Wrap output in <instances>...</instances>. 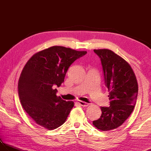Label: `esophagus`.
<instances>
[{
  "instance_id": "esophagus-1",
  "label": "esophagus",
  "mask_w": 151,
  "mask_h": 151,
  "mask_svg": "<svg viewBox=\"0 0 151 151\" xmlns=\"http://www.w3.org/2000/svg\"><path fill=\"white\" fill-rule=\"evenodd\" d=\"M78 103L81 105V106H83V107H86V106H88L89 105V103H87V102H84V101H78Z\"/></svg>"
}]
</instances>
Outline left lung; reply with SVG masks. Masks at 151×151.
<instances>
[{
	"instance_id": "1",
	"label": "left lung",
	"mask_w": 151,
	"mask_h": 151,
	"mask_svg": "<svg viewBox=\"0 0 151 151\" xmlns=\"http://www.w3.org/2000/svg\"><path fill=\"white\" fill-rule=\"evenodd\" d=\"M93 50L101 58L110 106L101 107V117L93 121V124L102 131L114 130L122 125L132 114L138 84L132 67L123 58L109 49Z\"/></svg>"
}]
</instances>
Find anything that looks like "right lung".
<instances>
[{
	"instance_id": "add662e5",
	"label": "right lung",
	"mask_w": 151,
	"mask_h": 151,
	"mask_svg": "<svg viewBox=\"0 0 151 151\" xmlns=\"http://www.w3.org/2000/svg\"><path fill=\"white\" fill-rule=\"evenodd\" d=\"M87 53L62 46H53L32 56L21 73L18 94L22 106L30 118L48 130L66 121L74 102L56 95V87L64 82L70 65Z\"/></svg>"
}]
</instances>
